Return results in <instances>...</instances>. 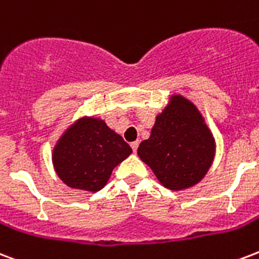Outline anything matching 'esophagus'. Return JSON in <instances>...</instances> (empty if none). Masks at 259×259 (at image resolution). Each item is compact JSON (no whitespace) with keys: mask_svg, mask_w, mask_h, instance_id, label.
<instances>
[{"mask_svg":"<svg viewBox=\"0 0 259 259\" xmlns=\"http://www.w3.org/2000/svg\"><path fill=\"white\" fill-rule=\"evenodd\" d=\"M138 141H134V143H132L130 144V147H132V149H133V152H136L137 151V148H138Z\"/></svg>","mask_w":259,"mask_h":259,"instance_id":"34e87169","label":"esophagus"}]
</instances>
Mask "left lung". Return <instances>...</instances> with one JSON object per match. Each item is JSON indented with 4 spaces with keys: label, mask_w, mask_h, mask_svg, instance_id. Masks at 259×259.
Here are the masks:
<instances>
[{
    "label": "left lung",
    "mask_w": 259,
    "mask_h": 259,
    "mask_svg": "<svg viewBox=\"0 0 259 259\" xmlns=\"http://www.w3.org/2000/svg\"><path fill=\"white\" fill-rule=\"evenodd\" d=\"M137 152L163 186L183 190L200 182L210 168L214 140L194 104L175 95Z\"/></svg>",
    "instance_id": "8db88e82"
}]
</instances>
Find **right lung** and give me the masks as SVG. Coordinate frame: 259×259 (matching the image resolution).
Masks as SVG:
<instances>
[{"mask_svg":"<svg viewBox=\"0 0 259 259\" xmlns=\"http://www.w3.org/2000/svg\"><path fill=\"white\" fill-rule=\"evenodd\" d=\"M132 153L129 144L98 118L84 116L69 127L53 151L58 177L69 187L103 189L114 167Z\"/></svg>","mask_w":259,"mask_h":259,"instance_id":"1","label":"right lung"}]
</instances>
